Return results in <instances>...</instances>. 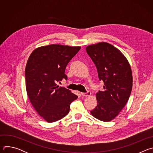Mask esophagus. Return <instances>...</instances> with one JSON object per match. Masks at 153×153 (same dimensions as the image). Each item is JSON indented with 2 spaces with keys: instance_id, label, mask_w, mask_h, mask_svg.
<instances>
[{
  "instance_id": "esophagus-1",
  "label": "esophagus",
  "mask_w": 153,
  "mask_h": 153,
  "mask_svg": "<svg viewBox=\"0 0 153 153\" xmlns=\"http://www.w3.org/2000/svg\"><path fill=\"white\" fill-rule=\"evenodd\" d=\"M91 92L90 91H87L86 93H82L81 94L84 97H88L91 96Z\"/></svg>"
}]
</instances>
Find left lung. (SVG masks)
Here are the masks:
<instances>
[{"label":"left lung","mask_w":153,"mask_h":153,"mask_svg":"<svg viewBox=\"0 0 153 153\" xmlns=\"http://www.w3.org/2000/svg\"><path fill=\"white\" fill-rule=\"evenodd\" d=\"M86 51L104 83L103 90L96 93L97 104L91 114L101 121H111L122 111L131 92L130 65L120 50L106 42L89 45Z\"/></svg>","instance_id":"obj_1"}]
</instances>
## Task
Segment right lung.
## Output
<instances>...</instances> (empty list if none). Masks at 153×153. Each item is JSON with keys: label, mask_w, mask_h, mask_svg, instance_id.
I'll return each mask as SVG.
<instances>
[{"label": "right lung", "mask_w": 153, "mask_h": 153, "mask_svg": "<svg viewBox=\"0 0 153 153\" xmlns=\"http://www.w3.org/2000/svg\"><path fill=\"white\" fill-rule=\"evenodd\" d=\"M80 47L53 44L35 49L25 68L26 89L37 113L47 122H54L66 116L71 103L77 96L57 85L67 80L65 68Z\"/></svg>", "instance_id": "add662e5"}]
</instances>
